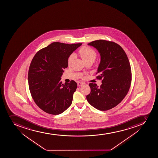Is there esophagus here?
Returning a JSON list of instances; mask_svg holds the SVG:
<instances>
[{
    "label": "esophagus",
    "mask_w": 158,
    "mask_h": 158,
    "mask_svg": "<svg viewBox=\"0 0 158 158\" xmlns=\"http://www.w3.org/2000/svg\"><path fill=\"white\" fill-rule=\"evenodd\" d=\"M85 83H83V82H78V83H77L78 86H82Z\"/></svg>",
    "instance_id": "esophagus-1"
}]
</instances>
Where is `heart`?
Instances as JSON below:
<instances>
[{
	"label": "heart",
	"instance_id": "heart-1",
	"mask_svg": "<svg viewBox=\"0 0 158 158\" xmlns=\"http://www.w3.org/2000/svg\"><path fill=\"white\" fill-rule=\"evenodd\" d=\"M79 53L85 62H94L97 56L95 51L90 47L84 46L79 50ZM75 59V54H72L68 59V64L70 65Z\"/></svg>",
	"mask_w": 158,
	"mask_h": 158
}]
</instances>
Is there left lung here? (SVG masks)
Here are the masks:
<instances>
[{
	"mask_svg": "<svg viewBox=\"0 0 158 158\" xmlns=\"http://www.w3.org/2000/svg\"><path fill=\"white\" fill-rule=\"evenodd\" d=\"M100 55L97 78L102 80L100 87L91 83V93L86 96L89 104L100 111H106L118 105L129 90L131 66L126 53L113 42L99 40L88 44Z\"/></svg>",
	"mask_w": 158,
	"mask_h": 158,
	"instance_id": "left-lung-1",
	"label": "left lung"
}]
</instances>
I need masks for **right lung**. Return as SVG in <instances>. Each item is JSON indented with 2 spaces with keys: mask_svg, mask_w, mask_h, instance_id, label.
Masks as SVG:
<instances>
[{
  "mask_svg": "<svg viewBox=\"0 0 158 158\" xmlns=\"http://www.w3.org/2000/svg\"><path fill=\"white\" fill-rule=\"evenodd\" d=\"M81 45L53 42L33 57L29 69V88L35 103L44 112L58 115L72 104L77 84L72 80L63 85L60 80L69 56Z\"/></svg>",
  "mask_w": 158,
  "mask_h": 158,
  "instance_id": "1",
  "label": "right lung"
}]
</instances>
